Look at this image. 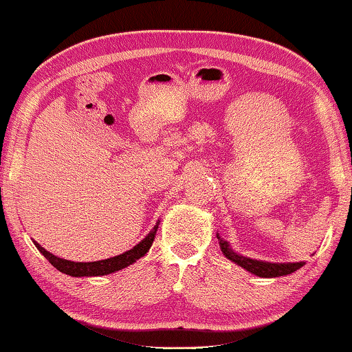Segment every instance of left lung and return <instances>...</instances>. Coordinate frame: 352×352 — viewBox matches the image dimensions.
Here are the masks:
<instances>
[{
	"mask_svg": "<svg viewBox=\"0 0 352 352\" xmlns=\"http://www.w3.org/2000/svg\"><path fill=\"white\" fill-rule=\"evenodd\" d=\"M221 249L224 255L228 260L235 261L244 270H248L252 274L258 276V277H280V276H287L292 274V272L298 271L299 267H302L304 263H266V261H258V260H252V258H246V256L236 255L233 250L228 248V244L221 239Z\"/></svg>",
	"mask_w": 352,
	"mask_h": 352,
	"instance_id": "1",
	"label": "left lung"
}]
</instances>
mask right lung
<instances>
[{
	"label": "right lung",
	"mask_w": 352,
	"mask_h": 352,
	"mask_svg": "<svg viewBox=\"0 0 352 352\" xmlns=\"http://www.w3.org/2000/svg\"><path fill=\"white\" fill-rule=\"evenodd\" d=\"M156 228H158V224L153 227V230L150 232L141 243L136 244V246L133 249L126 250V252L117 255V256H111V258H106V260L91 261V263H81V261H80V263H76V261L59 258V256L50 254L48 250L43 249L38 243L34 241V244H36V248L41 250V254L50 261V263H52L56 267V270L64 272V274H69V276H74V277L106 276V274H111V272L124 270V267H126L128 265L135 263L136 260H139L141 256L146 255L148 252L150 246H152L153 239H155Z\"/></svg>",
	"instance_id": "right-lung-1"
}]
</instances>
